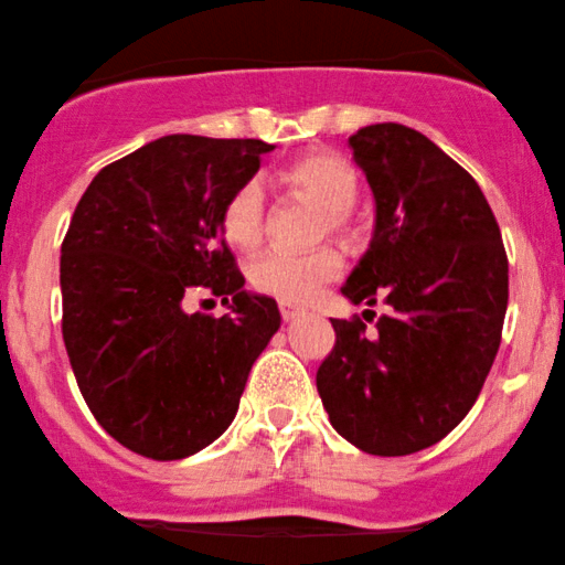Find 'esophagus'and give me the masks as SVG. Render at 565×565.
Here are the masks:
<instances>
[{"mask_svg": "<svg viewBox=\"0 0 565 565\" xmlns=\"http://www.w3.org/2000/svg\"><path fill=\"white\" fill-rule=\"evenodd\" d=\"M300 313V309L298 306H292V303H288V300H280V317L285 319V321H290V319H296Z\"/></svg>", "mask_w": 565, "mask_h": 565, "instance_id": "34e87169", "label": "esophagus"}]
</instances>
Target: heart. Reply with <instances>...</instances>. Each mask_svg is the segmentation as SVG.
Here are the masks:
<instances>
[{
  "instance_id": "heart-1",
  "label": "heart",
  "mask_w": 565,
  "mask_h": 565,
  "mask_svg": "<svg viewBox=\"0 0 565 565\" xmlns=\"http://www.w3.org/2000/svg\"><path fill=\"white\" fill-rule=\"evenodd\" d=\"M282 181L306 200L317 202L324 217L321 231L353 236V204L361 192L355 168L334 152H311L282 173ZM223 231L231 244L252 248L265 238L267 231V192L262 181L248 179L228 196L223 207ZM342 273V256L337 248H317L309 254L269 248L256 256L248 269L256 290L288 303H306Z\"/></svg>"
}]
</instances>
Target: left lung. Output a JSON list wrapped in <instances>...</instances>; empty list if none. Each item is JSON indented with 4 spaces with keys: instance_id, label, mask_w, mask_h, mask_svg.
I'll use <instances>...</instances> for the list:
<instances>
[{
    "instance_id": "obj_1",
    "label": "left lung",
    "mask_w": 565,
    "mask_h": 565,
    "mask_svg": "<svg viewBox=\"0 0 565 565\" xmlns=\"http://www.w3.org/2000/svg\"><path fill=\"white\" fill-rule=\"evenodd\" d=\"M350 148L376 200V228L342 296L384 300L390 313L373 334L358 317L332 319L317 390L342 438L405 457L451 434L478 399L501 345L509 259L478 181L426 135L371 124Z\"/></svg>"
}]
</instances>
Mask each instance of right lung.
Segmentation results:
<instances>
[{"instance_id":"add662e5","label":"right lung","mask_w":565,"mask_h":565,"mask_svg":"<svg viewBox=\"0 0 565 565\" xmlns=\"http://www.w3.org/2000/svg\"><path fill=\"white\" fill-rule=\"evenodd\" d=\"M269 150L168 135L106 166L77 202L58 269L64 345L95 420L135 454L184 459L223 436L280 329L223 238L225 202ZM196 287L232 311L186 315Z\"/></svg>"}]
</instances>
